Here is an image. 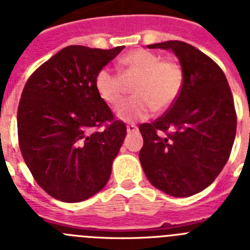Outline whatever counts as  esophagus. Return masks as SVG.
I'll use <instances>...</instances> for the list:
<instances>
[{
    "instance_id": "1",
    "label": "esophagus",
    "mask_w": 250,
    "mask_h": 250,
    "mask_svg": "<svg viewBox=\"0 0 250 250\" xmlns=\"http://www.w3.org/2000/svg\"><path fill=\"white\" fill-rule=\"evenodd\" d=\"M126 130H127V132H135V131H138V126H136V125H134V124H129V125L126 126Z\"/></svg>"
}]
</instances>
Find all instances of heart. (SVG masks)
Instances as JSON below:
<instances>
[{
  "mask_svg": "<svg viewBox=\"0 0 250 250\" xmlns=\"http://www.w3.org/2000/svg\"><path fill=\"white\" fill-rule=\"evenodd\" d=\"M121 75L109 67L100 68L95 76V90L107 105L116 106L125 94L124 79L136 77L132 98L124 101L116 110L123 120L132 121L149 118L152 112L165 110L174 104L182 91L184 72L174 60H161L158 54L136 48L124 55L119 61Z\"/></svg>",
  "mask_w": 250,
  "mask_h": 250,
  "instance_id": "heart-1",
  "label": "heart"
}]
</instances>
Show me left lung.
I'll use <instances>...</instances> for the list:
<instances>
[{
  "label": "left lung",
  "instance_id": "left-lung-1",
  "mask_svg": "<svg viewBox=\"0 0 250 250\" xmlns=\"http://www.w3.org/2000/svg\"><path fill=\"white\" fill-rule=\"evenodd\" d=\"M147 47L173 50L184 83L165 114L139 126L141 167L159 190L194 195L215 180L230 155L237 131L233 95L222 68L194 46L165 41Z\"/></svg>",
  "mask_w": 250,
  "mask_h": 250
}]
</instances>
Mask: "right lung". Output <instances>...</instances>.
Returning <instances> with one entry per match:
<instances>
[{
	"instance_id": "add662e5",
	"label": "right lung",
	"mask_w": 250,
	"mask_h": 250,
	"mask_svg": "<svg viewBox=\"0 0 250 250\" xmlns=\"http://www.w3.org/2000/svg\"><path fill=\"white\" fill-rule=\"evenodd\" d=\"M123 48L67 46L36 68L23 87L20 150L37 184L55 199L83 202L109 182L126 126L100 99L95 76Z\"/></svg>"
}]
</instances>
